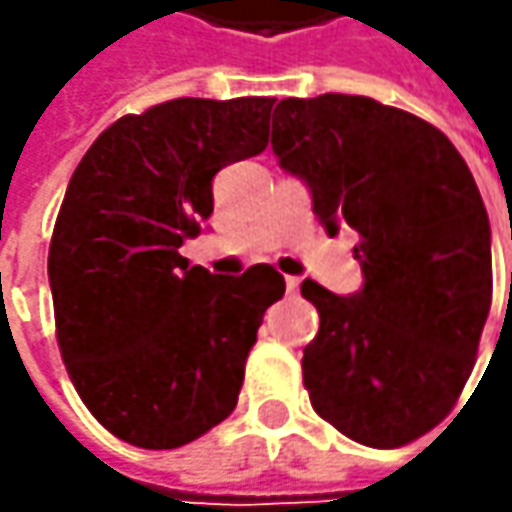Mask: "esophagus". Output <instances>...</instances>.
Returning a JSON list of instances; mask_svg holds the SVG:
<instances>
[{
  "label": "esophagus",
  "mask_w": 512,
  "mask_h": 512,
  "mask_svg": "<svg viewBox=\"0 0 512 512\" xmlns=\"http://www.w3.org/2000/svg\"><path fill=\"white\" fill-rule=\"evenodd\" d=\"M299 285H302V279H299V276H287L285 279L287 293H299Z\"/></svg>",
  "instance_id": "obj_1"
}]
</instances>
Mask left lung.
I'll return each instance as SVG.
<instances>
[{
    "mask_svg": "<svg viewBox=\"0 0 512 512\" xmlns=\"http://www.w3.org/2000/svg\"><path fill=\"white\" fill-rule=\"evenodd\" d=\"M270 145L330 236L359 233V293L302 282L319 310L302 359L310 404L353 442H413L459 402L490 313V222L473 173L442 130L370 96L282 99Z\"/></svg>",
    "mask_w": 512,
    "mask_h": 512,
    "instance_id": "left-lung-1",
    "label": "left lung"
}]
</instances>
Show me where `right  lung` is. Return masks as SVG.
Here are the masks:
<instances>
[{"label": "right lung", "mask_w": 512, "mask_h": 512, "mask_svg": "<svg viewBox=\"0 0 512 512\" xmlns=\"http://www.w3.org/2000/svg\"><path fill=\"white\" fill-rule=\"evenodd\" d=\"M276 99H170L116 119L82 156L48 253L56 342L79 399L122 442L173 450L239 402L285 279L216 276L179 247L213 213V176L267 148Z\"/></svg>", "instance_id": "right-lung-1"}]
</instances>
